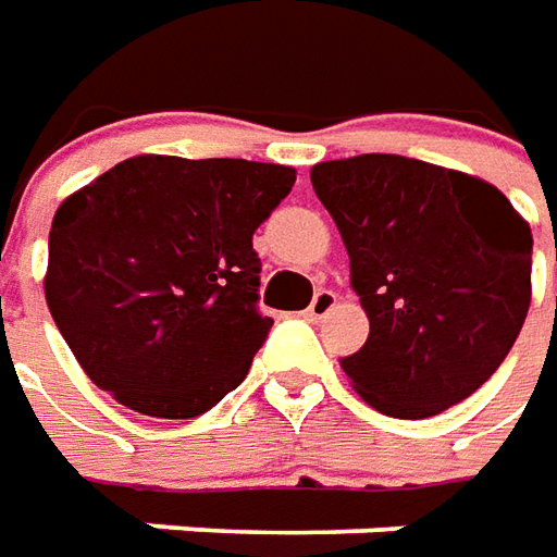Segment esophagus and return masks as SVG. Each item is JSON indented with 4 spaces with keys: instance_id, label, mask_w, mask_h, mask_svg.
<instances>
[{
    "instance_id": "34e87169",
    "label": "esophagus",
    "mask_w": 557,
    "mask_h": 557,
    "mask_svg": "<svg viewBox=\"0 0 557 557\" xmlns=\"http://www.w3.org/2000/svg\"><path fill=\"white\" fill-rule=\"evenodd\" d=\"M335 299H338L335 297V290H330V287H321V290L314 294V299H311L309 309H306V318H309V321H321L326 311H333Z\"/></svg>"
}]
</instances>
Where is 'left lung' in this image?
Returning a JSON list of instances; mask_svg holds the SVG:
<instances>
[{"label":"left lung","mask_w":557,"mask_h":557,"mask_svg":"<svg viewBox=\"0 0 557 557\" xmlns=\"http://www.w3.org/2000/svg\"><path fill=\"white\" fill-rule=\"evenodd\" d=\"M350 255L369 338L342 369L398 420L447 411L486 384L531 306V227L495 185L405 156L311 168Z\"/></svg>","instance_id":"8db88e82"}]
</instances>
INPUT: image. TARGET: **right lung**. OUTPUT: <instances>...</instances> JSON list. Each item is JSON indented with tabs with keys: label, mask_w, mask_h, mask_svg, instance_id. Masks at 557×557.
Segmentation results:
<instances>
[{
	"label": "right lung",
	"mask_w": 557,
	"mask_h": 557,
	"mask_svg": "<svg viewBox=\"0 0 557 557\" xmlns=\"http://www.w3.org/2000/svg\"><path fill=\"white\" fill-rule=\"evenodd\" d=\"M297 183L246 159L137 156L53 215L45 294L92 384L188 420L243 384L272 330L251 236Z\"/></svg>",
	"instance_id": "obj_1"
}]
</instances>
